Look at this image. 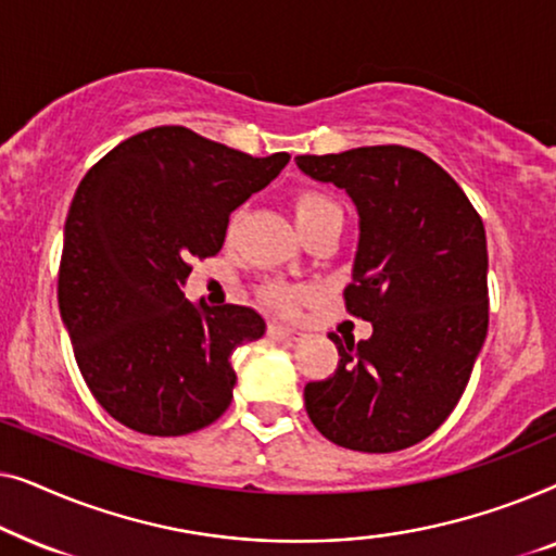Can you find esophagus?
Instances as JSON below:
<instances>
[{"mask_svg": "<svg viewBox=\"0 0 556 556\" xmlns=\"http://www.w3.org/2000/svg\"><path fill=\"white\" fill-rule=\"evenodd\" d=\"M268 337L278 339V341H286V344H295V341H303L306 339V333L301 329H293V326H283V324H268Z\"/></svg>", "mask_w": 556, "mask_h": 556, "instance_id": "obj_1", "label": "esophagus"}]
</instances>
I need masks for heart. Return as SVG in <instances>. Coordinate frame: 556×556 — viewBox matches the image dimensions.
<instances>
[{"mask_svg": "<svg viewBox=\"0 0 556 556\" xmlns=\"http://www.w3.org/2000/svg\"><path fill=\"white\" fill-rule=\"evenodd\" d=\"M337 207L329 197L321 194V192H314V189H303L293 197V217H295V225H299V230L303 225H308L311 219L324 215V212H329ZM301 291H295V288H288L283 283H270L265 286L261 291V301L265 306L270 308H278V311H288L295 306V301L301 299Z\"/></svg>", "mask_w": 556, "mask_h": 556, "instance_id": "b5f03b06", "label": "heart"}]
</instances>
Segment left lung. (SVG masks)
<instances>
[{
	"instance_id": "8db88e82",
	"label": "left lung",
	"mask_w": 556,
	"mask_h": 556,
	"mask_svg": "<svg viewBox=\"0 0 556 556\" xmlns=\"http://www.w3.org/2000/svg\"><path fill=\"white\" fill-rule=\"evenodd\" d=\"M359 215L352 316L371 337L341 341L337 371L303 390L324 438L349 451L394 453L432 435L458 405L489 331L483 219L455 179L407 147L295 156Z\"/></svg>"
}]
</instances>
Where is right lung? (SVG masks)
Returning <instances> with one entry per match:
<instances>
[{"label": "right lung", "mask_w": 556, "mask_h": 556, "mask_svg": "<svg viewBox=\"0 0 556 556\" xmlns=\"http://www.w3.org/2000/svg\"><path fill=\"white\" fill-rule=\"evenodd\" d=\"M156 126L121 141L86 177L65 219L60 316L105 413L143 435L202 430L230 407V356L261 339L248 306L185 299L194 261L217 255L230 212L288 164Z\"/></svg>", "instance_id": "right-lung-1"}]
</instances>
